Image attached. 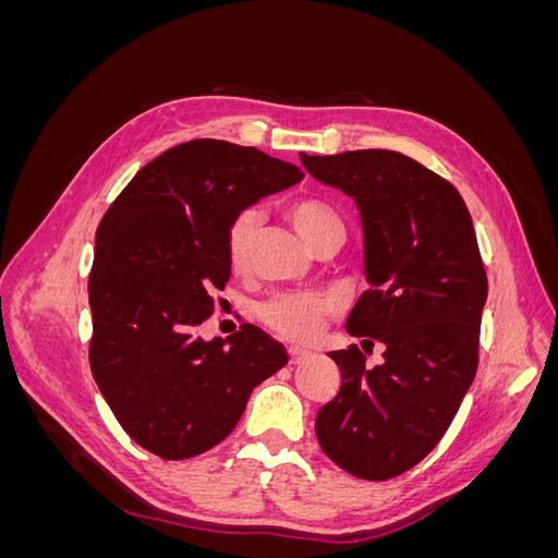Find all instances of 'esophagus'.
<instances>
[{"instance_id": "34e87169", "label": "esophagus", "mask_w": 558, "mask_h": 558, "mask_svg": "<svg viewBox=\"0 0 558 558\" xmlns=\"http://www.w3.org/2000/svg\"><path fill=\"white\" fill-rule=\"evenodd\" d=\"M289 359H291V365H300V363H305L307 359H312V351L300 349V347H291L289 349Z\"/></svg>"}]
</instances>
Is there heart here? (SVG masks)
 <instances>
[{
	"label": "heart",
	"mask_w": 558,
	"mask_h": 558,
	"mask_svg": "<svg viewBox=\"0 0 558 558\" xmlns=\"http://www.w3.org/2000/svg\"><path fill=\"white\" fill-rule=\"evenodd\" d=\"M286 218L314 251L326 242H342L344 221L330 202L316 195H302L283 207ZM260 232V214L246 209L226 230V260L234 275L251 272L253 244ZM340 312V300L330 293H279L263 302L258 316L275 335L289 342H310Z\"/></svg>",
	"instance_id": "obj_1"
}]
</instances>
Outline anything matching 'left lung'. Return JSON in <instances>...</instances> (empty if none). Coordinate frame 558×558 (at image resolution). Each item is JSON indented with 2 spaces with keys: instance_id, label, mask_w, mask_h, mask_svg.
Masks as SVG:
<instances>
[{
  "instance_id": "left-lung-1",
  "label": "left lung",
  "mask_w": 558,
  "mask_h": 558,
  "mask_svg": "<svg viewBox=\"0 0 558 558\" xmlns=\"http://www.w3.org/2000/svg\"><path fill=\"white\" fill-rule=\"evenodd\" d=\"M300 160L356 199L373 289L347 330L363 350L385 344L375 368L356 344L330 351L342 384L316 414V437L349 475L384 482L437 447L475 379L486 269L463 197L428 167L384 148Z\"/></svg>"
}]
</instances>
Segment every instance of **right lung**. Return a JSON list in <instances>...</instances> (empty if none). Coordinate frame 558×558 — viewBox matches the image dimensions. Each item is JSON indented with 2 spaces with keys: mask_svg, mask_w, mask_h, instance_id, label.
Masks as SVG:
<instances>
[{
  "mask_svg": "<svg viewBox=\"0 0 558 558\" xmlns=\"http://www.w3.org/2000/svg\"><path fill=\"white\" fill-rule=\"evenodd\" d=\"M300 179L256 146L193 140L144 165L97 226L90 369L118 424L160 459L226 440L253 388L289 363L256 326L211 342L199 326L230 279L232 218Z\"/></svg>",
  "mask_w": 558,
  "mask_h": 558,
  "instance_id": "right-lung-1",
  "label": "right lung"
}]
</instances>
